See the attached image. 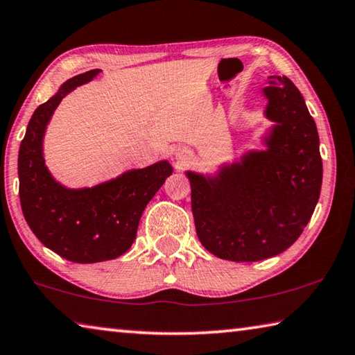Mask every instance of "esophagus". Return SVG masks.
<instances>
[{"mask_svg": "<svg viewBox=\"0 0 355 355\" xmlns=\"http://www.w3.org/2000/svg\"><path fill=\"white\" fill-rule=\"evenodd\" d=\"M175 158L177 159H182V161L188 159V152H186L184 149H177L175 150Z\"/></svg>", "mask_w": 355, "mask_h": 355, "instance_id": "obj_1", "label": "esophagus"}]
</instances>
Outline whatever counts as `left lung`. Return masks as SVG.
<instances>
[{"label": "left lung", "instance_id": "obj_1", "mask_svg": "<svg viewBox=\"0 0 355 355\" xmlns=\"http://www.w3.org/2000/svg\"><path fill=\"white\" fill-rule=\"evenodd\" d=\"M261 89L273 125L263 150H247L216 173L186 171L200 242L234 262L262 261L301 236L318 203L323 163L315 121L287 77H270Z\"/></svg>", "mask_w": 355, "mask_h": 355}]
</instances>
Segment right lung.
Segmentation results:
<instances>
[{"label": "right lung", "mask_w": 355, "mask_h": 355, "mask_svg": "<svg viewBox=\"0 0 355 355\" xmlns=\"http://www.w3.org/2000/svg\"><path fill=\"white\" fill-rule=\"evenodd\" d=\"M92 69L62 83L59 92L37 108L18 152V178L23 216L44 247L77 263L116 259L132 247L139 218L166 178L167 159L130 169L92 188H67L44 164L43 138L62 99L93 80Z\"/></svg>", "instance_id": "1"}]
</instances>
